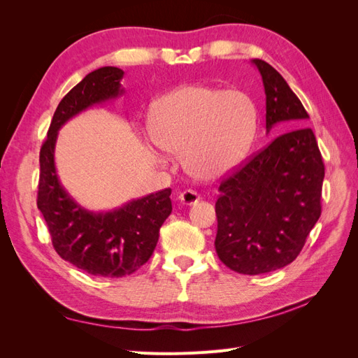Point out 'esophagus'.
<instances>
[{
  "label": "esophagus",
  "instance_id": "1",
  "mask_svg": "<svg viewBox=\"0 0 358 358\" xmlns=\"http://www.w3.org/2000/svg\"><path fill=\"white\" fill-rule=\"evenodd\" d=\"M179 200H180V203H182V204H185V206H191V204H196V203L200 200V196H199V194H197L196 191H192V189H187V191L180 192Z\"/></svg>",
  "mask_w": 358,
  "mask_h": 358
}]
</instances>
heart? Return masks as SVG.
Returning a JSON list of instances; mask_svg holds the SVG:
<instances>
[{
  "label": "heart",
  "mask_w": 358,
  "mask_h": 358,
  "mask_svg": "<svg viewBox=\"0 0 358 358\" xmlns=\"http://www.w3.org/2000/svg\"><path fill=\"white\" fill-rule=\"evenodd\" d=\"M257 107L239 90L185 85L158 101L150 117L152 142L182 154V166L197 180H218L239 167L252 146Z\"/></svg>",
  "instance_id": "1"
}]
</instances>
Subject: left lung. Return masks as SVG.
I'll list each match as a JSON object with an SVG mask.
<instances>
[{"mask_svg": "<svg viewBox=\"0 0 358 358\" xmlns=\"http://www.w3.org/2000/svg\"><path fill=\"white\" fill-rule=\"evenodd\" d=\"M266 94V129L285 131L221 182L215 249L237 273L282 268L300 254L321 215L324 162L297 95L270 64L252 59ZM290 131L288 132L287 129Z\"/></svg>", "mask_w": 358, "mask_h": 358, "instance_id": "1", "label": "left lung"}]
</instances>
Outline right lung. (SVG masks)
Masks as SVG:
<instances>
[{"label": "right lung", "instance_id": "right-lung-1", "mask_svg": "<svg viewBox=\"0 0 358 358\" xmlns=\"http://www.w3.org/2000/svg\"><path fill=\"white\" fill-rule=\"evenodd\" d=\"M124 71L101 67L64 96L53 113L46 142L40 149L37 208L45 216L58 255L86 273L122 278L134 273L152 255L159 229L171 213V189L131 200L109 212H91L61 185L55 167L59 128L69 119L124 94Z\"/></svg>", "mask_w": 358, "mask_h": 358}]
</instances>
